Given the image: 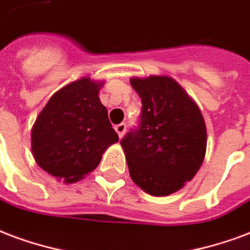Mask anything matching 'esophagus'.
Here are the masks:
<instances>
[{
    "label": "esophagus",
    "instance_id": "esophagus-1",
    "mask_svg": "<svg viewBox=\"0 0 250 250\" xmlns=\"http://www.w3.org/2000/svg\"><path fill=\"white\" fill-rule=\"evenodd\" d=\"M114 130L117 132L118 137L121 138V137L124 136V133H125V130H126V125H125V124H124V123L118 124V125H116V126H114Z\"/></svg>",
    "mask_w": 250,
    "mask_h": 250
}]
</instances>
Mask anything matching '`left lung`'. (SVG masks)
<instances>
[{"instance_id": "obj_1", "label": "left lung", "mask_w": 250, "mask_h": 250, "mask_svg": "<svg viewBox=\"0 0 250 250\" xmlns=\"http://www.w3.org/2000/svg\"><path fill=\"white\" fill-rule=\"evenodd\" d=\"M142 108L138 126L121 140L133 182L154 196H166L191 181L207 146L203 116L168 76L133 78Z\"/></svg>"}]
</instances>
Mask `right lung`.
Listing matches in <instances>:
<instances>
[{
    "label": "right lung",
    "mask_w": 250,
    "mask_h": 250,
    "mask_svg": "<svg viewBox=\"0 0 250 250\" xmlns=\"http://www.w3.org/2000/svg\"><path fill=\"white\" fill-rule=\"evenodd\" d=\"M101 84L83 78L58 91L39 113L31 132L38 166L74 183L99 166L105 149L118 141L99 99Z\"/></svg>",
    "instance_id": "obj_1"
}]
</instances>
